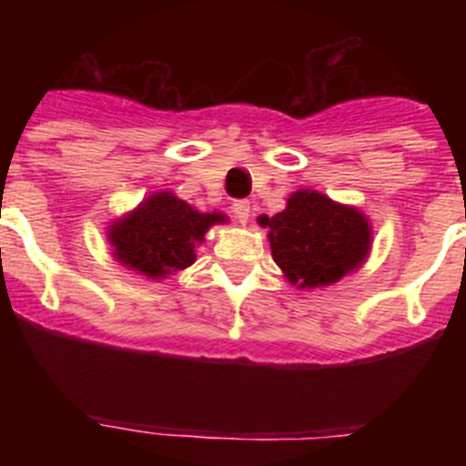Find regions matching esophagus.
Returning <instances> with one entry per match:
<instances>
[{
  "label": "esophagus",
  "instance_id": "34e87169",
  "mask_svg": "<svg viewBox=\"0 0 466 466\" xmlns=\"http://www.w3.org/2000/svg\"><path fill=\"white\" fill-rule=\"evenodd\" d=\"M233 217L238 219V224H247L249 221V203L247 200H236L233 203Z\"/></svg>",
  "mask_w": 466,
  "mask_h": 466
}]
</instances>
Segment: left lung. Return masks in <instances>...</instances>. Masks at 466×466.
Here are the masks:
<instances>
[{"instance_id": "1", "label": "left lung", "mask_w": 466, "mask_h": 466, "mask_svg": "<svg viewBox=\"0 0 466 466\" xmlns=\"http://www.w3.org/2000/svg\"><path fill=\"white\" fill-rule=\"evenodd\" d=\"M258 224L268 228L275 263L299 289L339 282L360 268L371 249V224L364 214L310 188L291 193L282 212L263 214Z\"/></svg>"}]
</instances>
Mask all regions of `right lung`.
Returning a JSON list of instances; mask_svg holds the SVG:
<instances>
[{
	"instance_id": "add662e5",
	"label": "right lung",
	"mask_w": 466,
	"mask_h": 466,
	"mask_svg": "<svg viewBox=\"0 0 466 466\" xmlns=\"http://www.w3.org/2000/svg\"><path fill=\"white\" fill-rule=\"evenodd\" d=\"M221 212H198L175 193L160 191L109 226L114 257L126 268L151 279L167 278L196 261V245L214 224H224Z\"/></svg>"
}]
</instances>
